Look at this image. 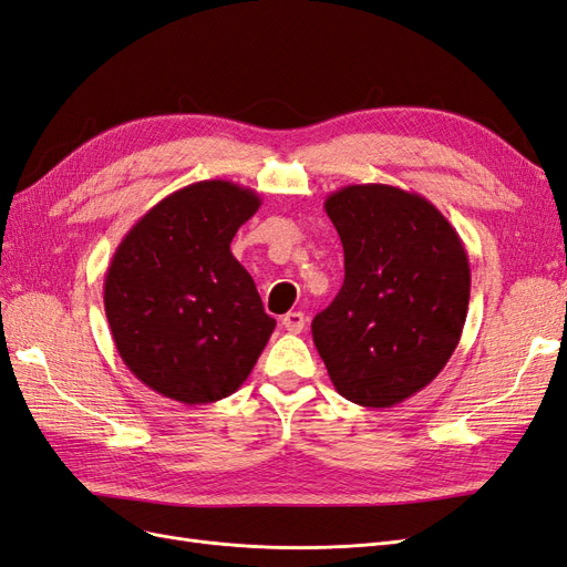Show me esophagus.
<instances>
[{
	"mask_svg": "<svg viewBox=\"0 0 567 567\" xmlns=\"http://www.w3.org/2000/svg\"><path fill=\"white\" fill-rule=\"evenodd\" d=\"M281 323H284V329H286L288 333H300V331L305 329V315H302V312H288V315L281 319Z\"/></svg>",
	"mask_w": 567,
	"mask_h": 567,
	"instance_id": "obj_1",
	"label": "esophagus"
}]
</instances>
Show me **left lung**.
Returning a JSON list of instances; mask_svg holds the SVG:
<instances>
[{
	"mask_svg": "<svg viewBox=\"0 0 567 567\" xmlns=\"http://www.w3.org/2000/svg\"><path fill=\"white\" fill-rule=\"evenodd\" d=\"M346 252V281L312 321L342 398L385 409L431 383L456 350L471 267L435 205L398 186L350 184L323 203Z\"/></svg>",
	"mask_w": 567,
	"mask_h": 567,
	"instance_id": "obj_1",
	"label": "left lung"
}]
</instances>
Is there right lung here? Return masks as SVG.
<instances>
[{
	"label": "right lung",
	"mask_w": 567,
	"mask_h": 567,
	"mask_svg": "<svg viewBox=\"0 0 567 567\" xmlns=\"http://www.w3.org/2000/svg\"><path fill=\"white\" fill-rule=\"evenodd\" d=\"M262 200L227 179L188 184L115 248L104 307L117 354L151 390L208 404L241 388L274 331L231 238Z\"/></svg>",
	"instance_id": "right-lung-1"
}]
</instances>
